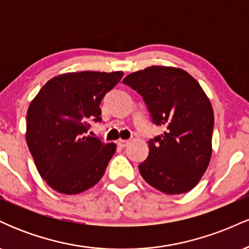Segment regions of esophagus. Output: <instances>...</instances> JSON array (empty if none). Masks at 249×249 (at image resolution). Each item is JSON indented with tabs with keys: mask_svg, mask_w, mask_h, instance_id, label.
I'll return each instance as SVG.
<instances>
[{
	"mask_svg": "<svg viewBox=\"0 0 249 249\" xmlns=\"http://www.w3.org/2000/svg\"><path fill=\"white\" fill-rule=\"evenodd\" d=\"M128 144H130V141H126V139H121V141H118V146L121 147H126Z\"/></svg>",
	"mask_w": 249,
	"mask_h": 249,
	"instance_id": "obj_1",
	"label": "esophagus"
}]
</instances>
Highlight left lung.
Returning <instances> with one entry per match:
<instances>
[{"mask_svg":"<svg viewBox=\"0 0 249 249\" xmlns=\"http://www.w3.org/2000/svg\"><path fill=\"white\" fill-rule=\"evenodd\" d=\"M123 82L142 97L153 124L165 128L148 141L142 177L162 193L191 191L212 156L214 115L206 93L190 73L172 67L152 65Z\"/></svg>","mask_w":249,"mask_h":249,"instance_id":"obj_1","label":"left lung"}]
</instances>
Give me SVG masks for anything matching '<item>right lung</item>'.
<instances>
[{
  "instance_id": "1",
  "label": "right lung",
  "mask_w": 249,
  "mask_h": 249,
  "mask_svg": "<svg viewBox=\"0 0 249 249\" xmlns=\"http://www.w3.org/2000/svg\"><path fill=\"white\" fill-rule=\"evenodd\" d=\"M124 73L82 71L51 78L30 103L27 144L37 171L63 194H77L101 180L116 151L115 142L88 136L101 122V102Z\"/></svg>"
}]
</instances>
